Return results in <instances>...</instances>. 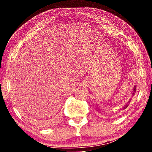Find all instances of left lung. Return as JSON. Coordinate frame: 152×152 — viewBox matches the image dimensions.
<instances>
[{
  "label": "left lung",
  "mask_w": 152,
  "mask_h": 152,
  "mask_svg": "<svg viewBox=\"0 0 152 152\" xmlns=\"http://www.w3.org/2000/svg\"><path fill=\"white\" fill-rule=\"evenodd\" d=\"M135 90H136V88H135V86H134V88H133V95H134V94H135ZM128 104H126L125 105V106L124 107H123V109H126V108H127V107H128Z\"/></svg>",
  "instance_id": "1"
}]
</instances>
